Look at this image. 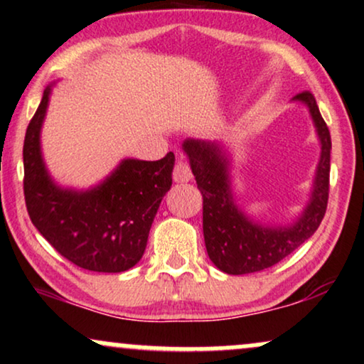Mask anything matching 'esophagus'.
Returning <instances> with one entry per match:
<instances>
[{"instance_id": "esophagus-1", "label": "esophagus", "mask_w": 364, "mask_h": 364, "mask_svg": "<svg viewBox=\"0 0 364 364\" xmlns=\"http://www.w3.org/2000/svg\"><path fill=\"white\" fill-rule=\"evenodd\" d=\"M172 177H173L175 182H189L192 178L191 167L183 160H177V161H175V165H173Z\"/></svg>"}]
</instances>
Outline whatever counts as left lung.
I'll return each mask as SVG.
<instances>
[{
    "label": "left lung",
    "instance_id": "left-lung-1",
    "mask_svg": "<svg viewBox=\"0 0 364 364\" xmlns=\"http://www.w3.org/2000/svg\"><path fill=\"white\" fill-rule=\"evenodd\" d=\"M294 100L309 106L321 138L322 154L311 204L304 216L290 228L270 230L259 226L236 208L228 178V161L218 143L183 141L197 189L203 194L205 250L210 262L224 273L245 275L273 267L306 243L324 219L329 200L331 133L311 91L299 92Z\"/></svg>",
    "mask_w": 364,
    "mask_h": 364
}]
</instances>
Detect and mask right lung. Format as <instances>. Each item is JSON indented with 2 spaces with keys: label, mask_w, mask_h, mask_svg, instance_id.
<instances>
[{
  "label": "right lung",
  "mask_w": 364,
  "mask_h": 364,
  "mask_svg": "<svg viewBox=\"0 0 364 364\" xmlns=\"http://www.w3.org/2000/svg\"><path fill=\"white\" fill-rule=\"evenodd\" d=\"M50 87L26 128L23 192L28 216L45 240L75 267L119 273L134 267L146 248L161 197L172 186L175 156L124 160L105 183L87 192L62 191L48 177L40 154V128Z\"/></svg>",
  "instance_id": "obj_1"
}]
</instances>
